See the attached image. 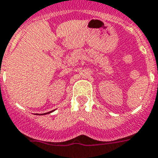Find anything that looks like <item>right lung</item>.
<instances>
[{
    "label": "right lung",
    "instance_id": "right-lung-1",
    "mask_svg": "<svg viewBox=\"0 0 158 158\" xmlns=\"http://www.w3.org/2000/svg\"><path fill=\"white\" fill-rule=\"evenodd\" d=\"M53 110H52V111H50V112H48V113H44V114H49V113H51V112H52Z\"/></svg>",
    "mask_w": 158,
    "mask_h": 158
}]
</instances>
